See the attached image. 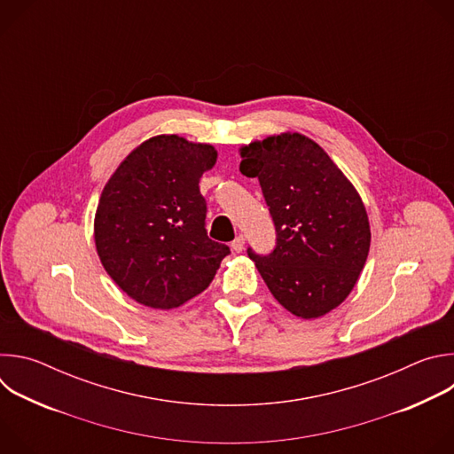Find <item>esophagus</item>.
I'll return each instance as SVG.
<instances>
[{
	"label": "esophagus",
	"mask_w": 454,
	"mask_h": 454,
	"mask_svg": "<svg viewBox=\"0 0 454 454\" xmlns=\"http://www.w3.org/2000/svg\"><path fill=\"white\" fill-rule=\"evenodd\" d=\"M231 249H233L235 253H240V251L244 249V235L235 237V240L231 242Z\"/></svg>",
	"instance_id": "1"
}]
</instances>
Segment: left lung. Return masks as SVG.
<instances>
[{
  "label": "left lung",
  "mask_w": 454,
  "mask_h": 454,
  "mask_svg": "<svg viewBox=\"0 0 454 454\" xmlns=\"http://www.w3.org/2000/svg\"><path fill=\"white\" fill-rule=\"evenodd\" d=\"M240 172L258 177L277 228L268 256L247 251L277 301L316 319L352 293L370 251V223L352 181L314 140L271 135L239 149Z\"/></svg>",
  "instance_id": "8db88e82"
}]
</instances>
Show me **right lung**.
I'll list each match as a JSON object with an SVG mask.
<instances>
[{"mask_svg":"<svg viewBox=\"0 0 454 454\" xmlns=\"http://www.w3.org/2000/svg\"><path fill=\"white\" fill-rule=\"evenodd\" d=\"M217 161L210 144L158 135L125 156L107 179L93 237L113 282L151 309H176L214 280L226 244L208 239L200 177Z\"/></svg>","mask_w":454,"mask_h":454,"instance_id":"add662e5","label":"right lung"}]
</instances>
